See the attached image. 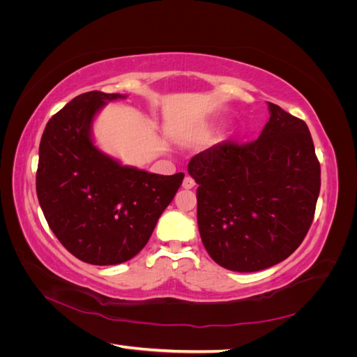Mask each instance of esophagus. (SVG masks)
Here are the masks:
<instances>
[{
  "label": "esophagus",
  "mask_w": 357,
  "mask_h": 357,
  "mask_svg": "<svg viewBox=\"0 0 357 357\" xmlns=\"http://www.w3.org/2000/svg\"><path fill=\"white\" fill-rule=\"evenodd\" d=\"M193 186H195V180H193L190 176H186L185 180H183V188H185V189H192Z\"/></svg>",
  "instance_id": "esophagus-1"
}]
</instances>
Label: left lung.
Returning a JSON list of instances; mask_svg holds the SVG:
<instances>
[{
    "label": "left lung",
    "instance_id": "obj_1",
    "mask_svg": "<svg viewBox=\"0 0 357 357\" xmlns=\"http://www.w3.org/2000/svg\"><path fill=\"white\" fill-rule=\"evenodd\" d=\"M252 143L223 142L193 156L198 228L213 261L255 273L284 261L304 241L320 192V164L304 121L268 102Z\"/></svg>",
    "mask_w": 357,
    "mask_h": 357
}]
</instances>
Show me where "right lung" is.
<instances>
[{"label":"right lung","instance_id":"right-lung-1","mask_svg":"<svg viewBox=\"0 0 357 357\" xmlns=\"http://www.w3.org/2000/svg\"><path fill=\"white\" fill-rule=\"evenodd\" d=\"M125 96H75L52 116L40 142L36 186L43 214L61 244L92 265L122 264L142 250L185 177L122 165L93 144L96 113Z\"/></svg>","mask_w":357,"mask_h":357}]
</instances>
